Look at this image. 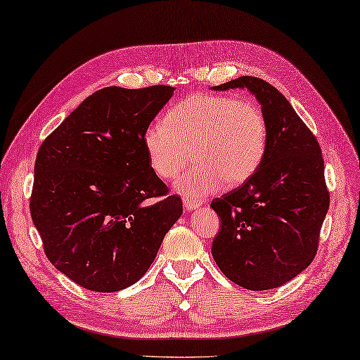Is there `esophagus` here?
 Here are the masks:
<instances>
[{
	"instance_id": "1",
	"label": "esophagus",
	"mask_w": 360,
	"mask_h": 360,
	"mask_svg": "<svg viewBox=\"0 0 360 360\" xmlns=\"http://www.w3.org/2000/svg\"><path fill=\"white\" fill-rule=\"evenodd\" d=\"M200 205H202L200 200H191V198H183V206H185L188 211L197 210V207L200 206Z\"/></svg>"
}]
</instances>
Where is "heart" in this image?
Instances as JSON below:
<instances>
[{
  "label": "heart",
  "mask_w": 360,
  "mask_h": 360,
  "mask_svg": "<svg viewBox=\"0 0 360 360\" xmlns=\"http://www.w3.org/2000/svg\"><path fill=\"white\" fill-rule=\"evenodd\" d=\"M143 145L153 171L165 180L177 177L193 155L195 163L175 188L188 198H198L223 181L240 185L257 171L265 154L266 122L255 101L197 94L172 108L165 124H149Z\"/></svg>",
  "instance_id": "obj_1"
}]
</instances>
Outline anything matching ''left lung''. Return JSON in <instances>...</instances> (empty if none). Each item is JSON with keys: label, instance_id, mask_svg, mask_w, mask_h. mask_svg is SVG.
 I'll use <instances>...</instances> for the list:
<instances>
[{"label": "left lung", "instance_id": "left-lung-1", "mask_svg": "<svg viewBox=\"0 0 360 360\" xmlns=\"http://www.w3.org/2000/svg\"><path fill=\"white\" fill-rule=\"evenodd\" d=\"M236 87H246L262 105L266 146L257 171L211 202L221 221L212 257L231 282L265 291L290 282L313 262L330 193L316 135L290 101L255 77H238L212 89Z\"/></svg>", "mask_w": 360, "mask_h": 360}]
</instances>
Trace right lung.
<instances>
[{
  "label": "right lung",
  "instance_id": "obj_1",
  "mask_svg": "<svg viewBox=\"0 0 360 360\" xmlns=\"http://www.w3.org/2000/svg\"><path fill=\"white\" fill-rule=\"evenodd\" d=\"M172 92L163 84L105 87L38 149L32 221L52 265L86 290L114 292L139 282L183 212L143 145Z\"/></svg>",
  "mask_w": 360,
  "mask_h": 360
}]
</instances>
